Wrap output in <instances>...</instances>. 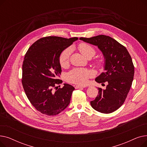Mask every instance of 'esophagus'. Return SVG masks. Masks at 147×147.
Returning a JSON list of instances; mask_svg holds the SVG:
<instances>
[{"instance_id": "esophagus-1", "label": "esophagus", "mask_w": 147, "mask_h": 147, "mask_svg": "<svg viewBox=\"0 0 147 147\" xmlns=\"http://www.w3.org/2000/svg\"><path fill=\"white\" fill-rule=\"evenodd\" d=\"M85 86H80V85H76L75 86V88L76 89H79L80 88H85Z\"/></svg>"}]
</instances>
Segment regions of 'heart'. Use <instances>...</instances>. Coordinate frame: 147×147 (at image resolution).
<instances>
[{
    "label": "heart",
    "mask_w": 147,
    "mask_h": 147,
    "mask_svg": "<svg viewBox=\"0 0 147 147\" xmlns=\"http://www.w3.org/2000/svg\"><path fill=\"white\" fill-rule=\"evenodd\" d=\"M79 50L82 55L86 58L92 57L95 54V50L92 46L87 43H80L79 45ZM70 49H66L61 52L59 55V63L62 67H65L68 63L69 55H70ZM92 76V73L86 69L75 68L69 71L67 74V80L74 84H85L89 78Z\"/></svg>",
    "instance_id": "1"
}]
</instances>
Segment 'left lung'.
I'll return each instance as SVG.
<instances>
[{
  "instance_id": "1",
  "label": "left lung",
  "mask_w": 147,
  "mask_h": 147,
  "mask_svg": "<svg viewBox=\"0 0 147 147\" xmlns=\"http://www.w3.org/2000/svg\"><path fill=\"white\" fill-rule=\"evenodd\" d=\"M80 40L98 46L104 58V70L95 79L99 83L106 82L105 89L98 88V95L90 105L96 111L109 114L124 103L132 86L134 66L127 49L110 36L99 35Z\"/></svg>"
}]
</instances>
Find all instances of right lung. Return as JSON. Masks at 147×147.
I'll return each mask as SVG.
<instances>
[{
	"label": "right lung",
	"instance_id": "obj_1",
	"mask_svg": "<svg viewBox=\"0 0 147 147\" xmlns=\"http://www.w3.org/2000/svg\"><path fill=\"white\" fill-rule=\"evenodd\" d=\"M78 40V37H43L31 46L26 54L22 68L23 88L31 104L42 114H58L70 102L74 88L67 83L62 88L55 86L62 83L58 79L61 72L60 54Z\"/></svg>",
	"mask_w": 147,
	"mask_h": 147
}]
</instances>
